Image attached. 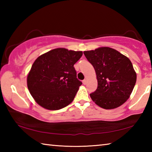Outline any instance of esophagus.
Here are the masks:
<instances>
[{
    "instance_id": "esophagus-1",
    "label": "esophagus",
    "mask_w": 152,
    "mask_h": 152,
    "mask_svg": "<svg viewBox=\"0 0 152 152\" xmlns=\"http://www.w3.org/2000/svg\"><path fill=\"white\" fill-rule=\"evenodd\" d=\"M82 83H83V84L84 85H85V84H87V80H84L83 81H82Z\"/></svg>"
}]
</instances>
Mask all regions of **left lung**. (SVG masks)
Here are the masks:
<instances>
[{
    "label": "left lung",
    "instance_id": "8db88e82",
    "mask_svg": "<svg viewBox=\"0 0 152 152\" xmlns=\"http://www.w3.org/2000/svg\"><path fill=\"white\" fill-rule=\"evenodd\" d=\"M84 54L96 72L97 89L90 94L95 104L102 109H113L125 103L137 80L129 59L109 47L84 51Z\"/></svg>",
    "mask_w": 152,
    "mask_h": 152
}]
</instances>
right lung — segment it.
<instances>
[{"instance_id":"right-lung-1","label":"right lung","mask_w":152,"mask_h":152,"mask_svg":"<svg viewBox=\"0 0 152 152\" xmlns=\"http://www.w3.org/2000/svg\"><path fill=\"white\" fill-rule=\"evenodd\" d=\"M82 51L56 48L39 56L27 75L28 89L41 107L59 110L70 104L82 82L76 78L74 65Z\"/></svg>"}]
</instances>
